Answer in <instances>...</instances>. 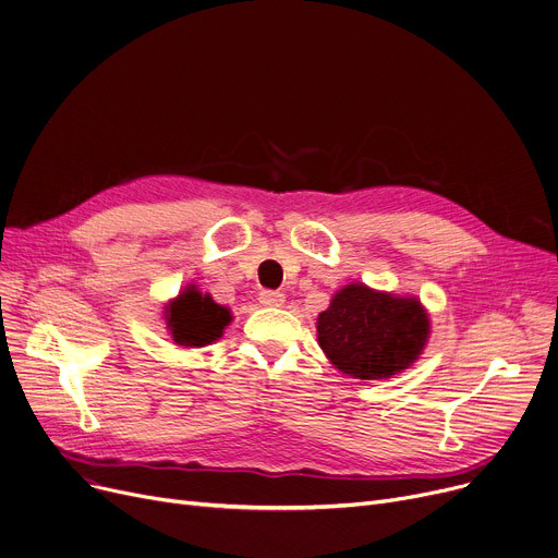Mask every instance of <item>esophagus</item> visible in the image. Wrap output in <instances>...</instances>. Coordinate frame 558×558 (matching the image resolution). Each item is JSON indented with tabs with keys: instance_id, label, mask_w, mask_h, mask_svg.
<instances>
[{
	"instance_id": "obj_1",
	"label": "esophagus",
	"mask_w": 558,
	"mask_h": 558,
	"mask_svg": "<svg viewBox=\"0 0 558 558\" xmlns=\"http://www.w3.org/2000/svg\"><path fill=\"white\" fill-rule=\"evenodd\" d=\"M259 302L268 308H281L286 304V296L277 290H262L259 292Z\"/></svg>"
}]
</instances>
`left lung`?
I'll list each match as a JSON object with an SVG mask.
<instances>
[{
  "instance_id": "obj_1",
  "label": "left lung",
  "mask_w": 558,
  "mask_h": 558,
  "mask_svg": "<svg viewBox=\"0 0 558 558\" xmlns=\"http://www.w3.org/2000/svg\"><path fill=\"white\" fill-rule=\"evenodd\" d=\"M428 315L415 296L364 283L341 288L317 317V341L335 368L355 379H384L409 368L424 351Z\"/></svg>"
}]
</instances>
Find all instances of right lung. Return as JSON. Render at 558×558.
<instances>
[{
	"label": "right lung",
	"instance_id": "obj_1",
	"mask_svg": "<svg viewBox=\"0 0 558 558\" xmlns=\"http://www.w3.org/2000/svg\"><path fill=\"white\" fill-rule=\"evenodd\" d=\"M165 322L179 347L201 349L223 335L226 326L232 322V313L214 302L209 294H203L196 286H187L165 306Z\"/></svg>",
	"mask_w": 558,
	"mask_h": 558
}]
</instances>
